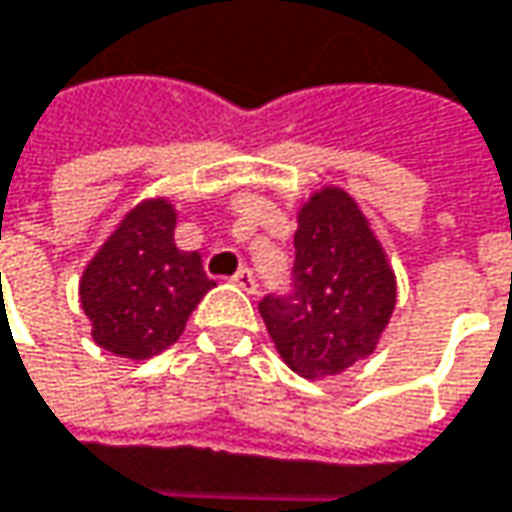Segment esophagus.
<instances>
[{
	"label": "esophagus",
	"instance_id": "esophagus-1",
	"mask_svg": "<svg viewBox=\"0 0 512 512\" xmlns=\"http://www.w3.org/2000/svg\"><path fill=\"white\" fill-rule=\"evenodd\" d=\"M231 281H234V284H237V287H240L243 293H249V296H255V293H257V278H255V272H252V269H240V272H237V275H234Z\"/></svg>",
	"mask_w": 512,
	"mask_h": 512
}]
</instances>
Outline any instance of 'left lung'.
I'll use <instances>...</instances> for the list:
<instances>
[{"instance_id": "left-lung-1", "label": "left lung", "mask_w": 512, "mask_h": 512, "mask_svg": "<svg viewBox=\"0 0 512 512\" xmlns=\"http://www.w3.org/2000/svg\"><path fill=\"white\" fill-rule=\"evenodd\" d=\"M296 290L260 316L281 360L307 381L346 372L378 349L395 310V272L366 213L325 184L299 208Z\"/></svg>"}]
</instances>
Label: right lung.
<instances>
[{
    "mask_svg": "<svg viewBox=\"0 0 512 512\" xmlns=\"http://www.w3.org/2000/svg\"><path fill=\"white\" fill-rule=\"evenodd\" d=\"M175 222L178 213L166 196L143 199L84 266L78 296L99 349L128 360L161 354L216 287L202 255L175 246Z\"/></svg>",
    "mask_w": 512,
    "mask_h": 512,
    "instance_id": "obj_1",
    "label": "right lung"
}]
</instances>
